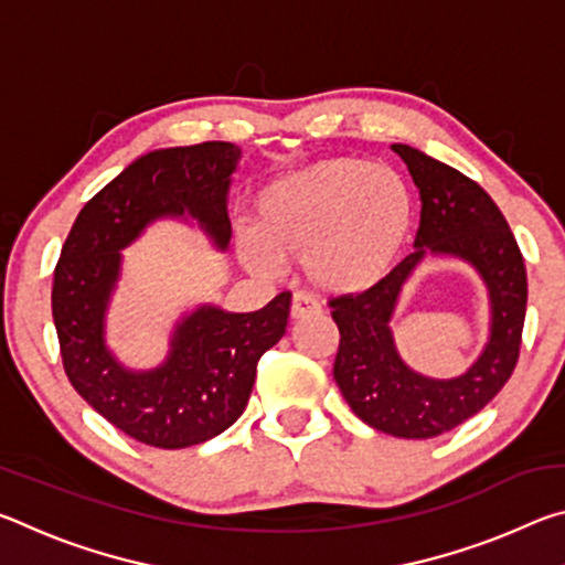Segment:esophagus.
Listing matches in <instances>:
<instances>
[{
  "label": "esophagus",
  "mask_w": 565,
  "mask_h": 565,
  "mask_svg": "<svg viewBox=\"0 0 565 565\" xmlns=\"http://www.w3.org/2000/svg\"><path fill=\"white\" fill-rule=\"evenodd\" d=\"M321 306L311 299V296L306 294H294L291 299V319H303V317H311V313H319Z\"/></svg>",
  "instance_id": "34e87169"
}]
</instances>
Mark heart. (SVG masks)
Instances as JSON below:
<instances>
[{
	"instance_id": "b5f03b06",
	"label": "heart",
	"mask_w": 565,
	"mask_h": 565,
	"mask_svg": "<svg viewBox=\"0 0 565 565\" xmlns=\"http://www.w3.org/2000/svg\"><path fill=\"white\" fill-rule=\"evenodd\" d=\"M414 202L404 177L386 164L339 157L271 181L256 196V236L238 238L246 269L279 274V262H303L323 294L374 286L404 246Z\"/></svg>"
}]
</instances>
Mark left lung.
Instances as JSON below:
<instances>
[{
    "label": "left lung",
    "instance_id": "1",
    "mask_svg": "<svg viewBox=\"0 0 565 565\" xmlns=\"http://www.w3.org/2000/svg\"><path fill=\"white\" fill-rule=\"evenodd\" d=\"M391 149L406 161L420 194L416 248L374 286L329 301L341 333L333 379L363 424L398 438H434L476 416L511 379L529 281L509 222L473 179L414 147ZM426 253L473 263L492 296L490 343L463 377L448 382L414 375L397 359L387 329L399 286Z\"/></svg>",
    "mask_w": 565,
    "mask_h": 565
}]
</instances>
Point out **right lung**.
<instances>
[{
	"label": "right lung",
	"mask_w": 565,
	"mask_h": 565,
	"mask_svg": "<svg viewBox=\"0 0 565 565\" xmlns=\"http://www.w3.org/2000/svg\"><path fill=\"white\" fill-rule=\"evenodd\" d=\"M238 159L242 149L228 141L137 159L84 204L56 262L52 317L64 374L97 414L139 444L186 448L222 434L246 408L256 363L286 331L289 291L252 313L202 306L177 327L167 363L147 374L121 369L104 347L121 248L154 218L184 214L226 248V194Z\"/></svg>",
	"instance_id": "add662e5"
}]
</instances>
